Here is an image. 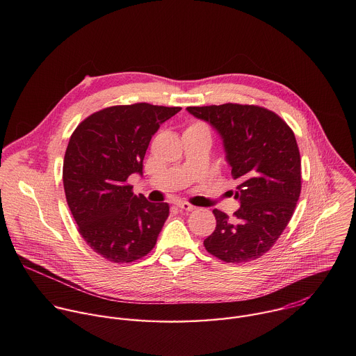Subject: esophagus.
<instances>
[{"instance_id":"1","label":"esophagus","mask_w":356,"mask_h":356,"mask_svg":"<svg viewBox=\"0 0 356 356\" xmlns=\"http://www.w3.org/2000/svg\"><path fill=\"white\" fill-rule=\"evenodd\" d=\"M176 206L180 210H184V211H193L194 210V206L188 204V202H186V201H176Z\"/></svg>"}]
</instances>
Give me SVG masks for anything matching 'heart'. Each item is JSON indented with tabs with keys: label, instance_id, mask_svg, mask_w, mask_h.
<instances>
[{
	"label": "heart",
	"instance_id": "b5f03b06",
	"mask_svg": "<svg viewBox=\"0 0 356 356\" xmlns=\"http://www.w3.org/2000/svg\"><path fill=\"white\" fill-rule=\"evenodd\" d=\"M186 131H207L209 132V128L202 122H194Z\"/></svg>",
	"mask_w": 356,
	"mask_h": 356
}]
</instances>
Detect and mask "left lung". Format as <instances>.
<instances>
[{
    "mask_svg": "<svg viewBox=\"0 0 356 356\" xmlns=\"http://www.w3.org/2000/svg\"><path fill=\"white\" fill-rule=\"evenodd\" d=\"M221 136L238 186L241 207L229 218L213 210L217 227L204 239L211 255L228 264L261 258L287 227L301 190V161L293 131L275 113L241 104L187 107Z\"/></svg>",
    "mask_w": 356,
    "mask_h": 356,
    "instance_id": "left-lung-1",
    "label": "left lung"
}]
</instances>
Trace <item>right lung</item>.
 <instances>
[{"mask_svg": "<svg viewBox=\"0 0 356 356\" xmlns=\"http://www.w3.org/2000/svg\"><path fill=\"white\" fill-rule=\"evenodd\" d=\"M180 107L147 103L94 113L73 132L63 162V186L79 232L98 255L134 262L155 246L169 217L168 202L132 193L149 142Z\"/></svg>", "mask_w": 356, "mask_h": 356, "instance_id": "obj_1", "label": "right lung"}]
</instances>
